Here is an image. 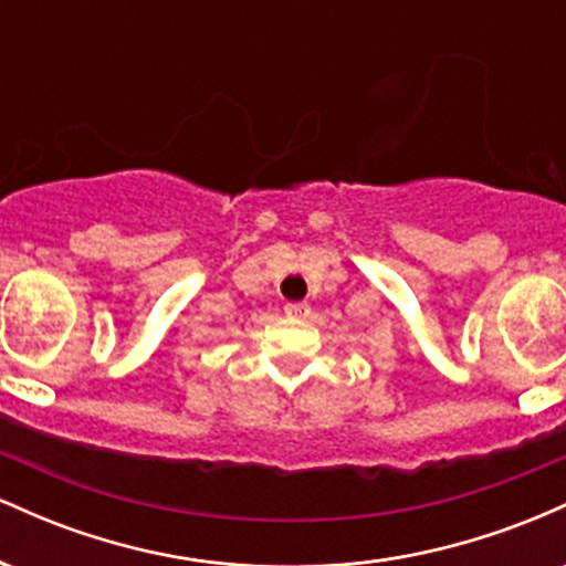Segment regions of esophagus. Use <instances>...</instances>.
I'll return each instance as SVG.
<instances>
[{
  "label": "esophagus",
  "mask_w": 566,
  "mask_h": 566,
  "mask_svg": "<svg viewBox=\"0 0 566 566\" xmlns=\"http://www.w3.org/2000/svg\"><path fill=\"white\" fill-rule=\"evenodd\" d=\"M284 314L292 316V319H305V316L311 314V305L308 303H301V301L287 303V305H284Z\"/></svg>",
  "instance_id": "obj_1"
}]
</instances>
